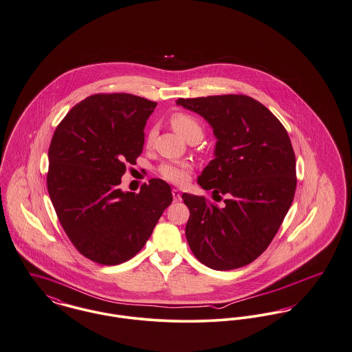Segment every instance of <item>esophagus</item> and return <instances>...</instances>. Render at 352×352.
I'll return each mask as SVG.
<instances>
[{
  "mask_svg": "<svg viewBox=\"0 0 352 352\" xmlns=\"http://www.w3.org/2000/svg\"><path fill=\"white\" fill-rule=\"evenodd\" d=\"M173 198H174V202H179L181 201V193L177 190V189H173Z\"/></svg>",
  "mask_w": 352,
  "mask_h": 352,
  "instance_id": "esophagus-1",
  "label": "esophagus"
}]
</instances>
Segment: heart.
<instances>
[{
	"label": "heart",
	"mask_w": 352,
	"mask_h": 352,
	"mask_svg": "<svg viewBox=\"0 0 352 352\" xmlns=\"http://www.w3.org/2000/svg\"><path fill=\"white\" fill-rule=\"evenodd\" d=\"M171 125L178 133H181L186 139L195 132L202 133V126L198 122V120L188 113H182V112L174 113L171 116ZM153 140H154V131H150L147 135V144H151ZM157 171L159 177H162L164 181L181 186L189 182L190 175L193 173V164L188 160H168V162H162L157 166Z\"/></svg>",
	"instance_id": "obj_1"
}]
</instances>
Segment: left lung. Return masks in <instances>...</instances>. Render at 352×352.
Listing matches in <instances>:
<instances>
[{"label": "left lung", "mask_w": 352, "mask_h": 352, "mask_svg": "<svg viewBox=\"0 0 352 352\" xmlns=\"http://www.w3.org/2000/svg\"><path fill=\"white\" fill-rule=\"evenodd\" d=\"M201 115L217 138L216 157L198 184L226 205L184 193L190 210L186 239L195 258L213 270L254 262L273 241L296 193V155L282 122L244 94L178 98Z\"/></svg>", "instance_id": "left-lung-1"}]
</instances>
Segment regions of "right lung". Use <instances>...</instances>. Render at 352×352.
Returning <instances> with one entry per match:
<instances>
[{
  "instance_id": "right-lung-1",
  "label": "right lung",
  "mask_w": 352,
  "mask_h": 352,
  "mask_svg": "<svg viewBox=\"0 0 352 352\" xmlns=\"http://www.w3.org/2000/svg\"><path fill=\"white\" fill-rule=\"evenodd\" d=\"M157 105L129 93L93 94L54 132L48 195L73 245L96 263L113 266L133 258L173 201L170 186L157 178L139 193L118 189L125 166L143 151L144 125Z\"/></svg>"
}]
</instances>
